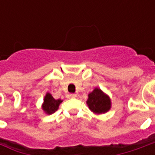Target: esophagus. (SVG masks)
Returning <instances> with one entry per match:
<instances>
[{
    "label": "esophagus",
    "mask_w": 155,
    "mask_h": 155,
    "mask_svg": "<svg viewBox=\"0 0 155 155\" xmlns=\"http://www.w3.org/2000/svg\"><path fill=\"white\" fill-rule=\"evenodd\" d=\"M70 96H71V98H76V97H77V94H70Z\"/></svg>",
    "instance_id": "34e87169"
}]
</instances>
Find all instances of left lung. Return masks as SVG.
Instances as JSON below:
<instances>
[{
    "label": "left lung",
    "mask_w": 155,
    "mask_h": 155,
    "mask_svg": "<svg viewBox=\"0 0 155 155\" xmlns=\"http://www.w3.org/2000/svg\"><path fill=\"white\" fill-rule=\"evenodd\" d=\"M86 104L90 110L94 114H104L111 109L110 96L98 87L94 88V91L88 94Z\"/></svg>",
    "instance_id": "left-lung-1"
}]
</instances>
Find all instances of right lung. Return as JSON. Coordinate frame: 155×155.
<instances>
[{
    "instance_id": "1",
    "label": "right lung",
    "mask_w": 155,
    "mask_h": 155,
    "mask_svg": "<svg viewBox=\"0 0 155 155\" xmlns=\"http://www.w3.org/2000/svg\"><path fill=\"white\" fill-rule=\"evenodd\" d=\"M62 101H63L61 99L55 100L52 96V94H51L50 93H46L45 95L44 102L41 105V108L45 114H51L54 113L59 109V106L62 103Z\"/></svg>"
}]
</instances>
